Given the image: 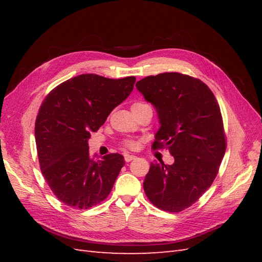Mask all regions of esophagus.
Here are the masks:
<instances>
[{
    "mask_svg": "<svg viewBox=\"0 0 262 262\" xmlns=\"http://www.w3.org/2000/svg\"><path fill=\"white\" fill-rule=\"evenodd\" d=\"M135 159H136L135 155H128V154L125 155V161H126V162H130V161L135 160Z\"/></svg>",
    "mask_w": 262,
    "mask_h": 262,
    "instance_id": "34e87169",
    "label": "esophagus"
}]
</instances>
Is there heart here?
Segmentation results:
<instances>
[{"mask_svg":"<svg viewBox=\"0 0 262 262\" xmlns=\"http://www.w3.org/2000/svg\"><path fill=\"white\" fill-rule=\"evenodd\" d=\"M143 104H146V103L137 102L134 105H143ZM122 145H124V147H126L128 149H136L138 147V142L135 140H132V138H128V140L122 141Z\"/></svg>","mask_w":262,"mask_h":262,"instance_id":"b5f03b06","label":"heart"}]
</instances>
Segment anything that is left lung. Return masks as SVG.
I'll return each mask as SVG.
<instances>
[{
	"label": "left lung",
	"instance_id": "8db88e82",
	"mask_svg": "<svg viewBox=\"0 0 262 262\" xmlns=\"http://www.w3.org/2000/svg\"><path fill=\"white\" fill-rule=\"evenodd\" d=\"M154 104L161 127L153 149H169L173 164L151 163L143 187L148 200L170 213L190 207L211 186L226 149L219 102L196 77L170 72L136 83Z\"/></svg>",
	"mask_w": 262,
	"mask_h": 262
}]
</instances>
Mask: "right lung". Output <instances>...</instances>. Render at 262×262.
I'll list each match as a JSON object with an SVG mask.
<instances>
[{
	"instance_id": "1",
	"label": "right lung",
	"mask_w": 262,
	"mask_h": 262,
	"mask_svg": "<svg viewBox=\"0 0 262 262\" xmlns=\"http://www.w3.org/2000/svg\"><path fill=\"white\" fill-rule=\"evenodd\" d=\"M135 81V76L114 80L82 74L60 83L43 99L35 125L39 165L63 204L88 209L108 197L124 157L111 153L93 160L88 140L129 96Z\"/></svg>"
}]
</instances>
